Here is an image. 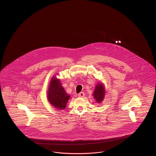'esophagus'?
Wrapping results in <instances>:
<instances>
[{
    "instance_id": "esophagus-1",
    "label": "esophagus",
    "mask_w": 156,
    "mask_h": 156,
    "mask_svg": "<svg viewBox=\"0 0 156 156\" xmlns=\"http://www.w3.org/2000/svg\"><path fill=\"white\" fill-rule=\"evenodd\" d=\"M78 96L80 98H83V97L85 96V94L83 92H80V94H78Z\"/></svg>"
}]
</instances>
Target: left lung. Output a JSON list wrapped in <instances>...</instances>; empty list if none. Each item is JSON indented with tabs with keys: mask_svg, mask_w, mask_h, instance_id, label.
Masks as SVG:
<instances>
[{
	"mask_svg": "<svg viewBox=\"0 0 156 156\" xmlns=\"http://www.w3.org/2000/svg\"><path fill=\"white\" fill-rule=\"evenodd\" d=\"M105 95V89L104 85L101 83H99L95 87L93 96L97 101V102L101 103L104 99Z\"/></svg>",
	"mask_w": 156,
	"mask_h": 156,
	"instance_id": "left-lung-1",
	"label": "left lung"
}]
</instances>
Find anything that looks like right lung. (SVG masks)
<instances>
[{
	"mask_svg": "<svg viewBox=\"0 0 156 156\" xmlns=\"http://www.w3.org/2000/svg\"><path fill=\"white\" fill-rule=\"evenodd\" d=\"M47 98L49 102L54 108L62 110L66 108L70 96L62 87L59 80L54 76L50 83Z\"/></svg>",
	"mask_w": 156,
	"mask_h": 156,
	"instance_id": "add662e5",
	"label": "right lung"
}]
</instances>
